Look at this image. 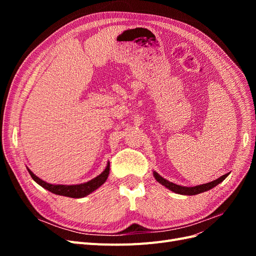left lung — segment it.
I'll list each match as a JSON object with an SVG mask.
<instances>
[{
    "label": "left lung",
    "instance_id": "left-lung-1",
    "mask_svg": "<svg viewBox=\"0 0 256 256\" xmlns=\"http://www.w3.org/2000/svg\"><path fill=\"white\" fill-rule=\"evenodd\" d=\"M230 173H226L224 174L223 176L216 178V180L214 182H210L208 184H200V186H196V187H182V186H180V184H173L171 182H168L166 180H164V177H161L158 173L154 172V178H156V180L164 184V187H166L168 189H170L171 191L175 192V193H178V194H184V196H196V194H198V193H202V192H205V191H208L212 189L214 187H216V184H219L220 182H222L226 178L228 177Z\"/></svg>",
    "mask_w": 256,
    "mask_h": 256
}]
</instances>
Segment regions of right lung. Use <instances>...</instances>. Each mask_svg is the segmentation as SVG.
Wrapping results in <instances>:
<instances>
[{
    "instance_id": "obj_1",
    "label": "right lung",
    "mask_w": 256,
    "mask_h": 256,
    "mask_svg": "<svg viewBox=\"0 0 256 256\" xmlns=\"http://www.w3.org/2000/svg\"><path fill=\"white\" fill-rule=\"evenodd\" d=\"M28 171L30 175V177L38 184H40L42 188L49 190L50 192L54 193V194H58V196H64L68 198H84L88 196L90 193L92 191H95L98 189L100 186H102L106 180L108 176H109L110 173V162L108 164L106 168H104V171L95 177L94 180H92L88 182L80 184H72V186H66V184H51L42 180L40 177H37L33 172H30L28 168Z\"/></svg>"
}]
</instances>
